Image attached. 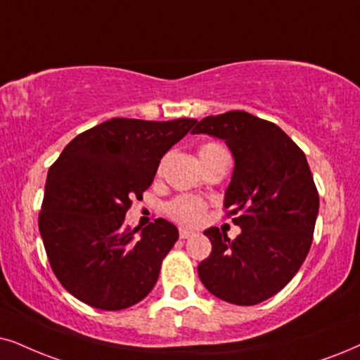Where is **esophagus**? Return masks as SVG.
<instances>
[{
	"label": "esophagus",
	"mask_w": 360,
	"mask_h": 360,
	"mask_svg": "<svg viewBox=\"0 0 360 360\" xmlns=\"http://www.w3.org/2000/svg\"><path fill=\"white\" fill-rule=\"evenodd\" d=\"M193 236H194L193 231L179 229V238H181V239H189V238H193Z\"/></svg>",
	"instance_id": "34e87169"
}]
</instances>
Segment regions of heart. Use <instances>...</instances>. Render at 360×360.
Instances as JSON below:
<instances>
[{
	"mask_svg": "<svg viewBox=\"0 0 360 360\" xmlns=\"http://www.w3.org/2000/svg\"><path fill=\"white\" fill-rule=\"evenodd\" d=\"M217 151H224V149H222L219 144L211 143L201 148L199 156H206V154ZM204 211H206L204 202L195 198H191V195H179V198H176L174 201H171L169 206H167V214H169L172 219L188 226L199 224L204 217Z\"/></svg>",
	"mask_w": 360,
	"mask_h": 360,
	"instance_id": "heart-1",
	"label": "heart"
}]
</instances>
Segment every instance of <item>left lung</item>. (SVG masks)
<instances>
[{"label":"left lung","instance_id":"left-lung-1","mask_svg":"<svg viewBox=\"0 0 360 360\" xmlns=\"http://www.w3.org/2000/svg\"><path fill=\"white\" fill-rule=\"evenodd\" d=\"M193 134L224 139L234 171L224 194L240 234L231 240L217 227L198 266L209 292L236 306H254L279 292L301 269L312 244L319 194L306 154L274 122L245 111L207 116Z\"/></svg>","mask_w":360,"mask_h":360}]
</instances>
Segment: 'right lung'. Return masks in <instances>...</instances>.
Returning <instances> with one entry per match:
<instances>
[{
  "mask_svg": "<svg viewBox=\"0 0 360 360\" xmlns=\"http://www.w3.org/2000/svg\"><path fill=\"white\" fill-rule=\"evenodd\" d=\"M195 122L112 117L76 136L49 167L39 233L58 281L81 302L121 311L153 290L179 231L156 219L136 236L122 222Z\"/></svg>",
  "mask_w": 360,
  "mask_h": 360,
  "instance_id": "1",
  "label": "right lung"
}]
</instances>
